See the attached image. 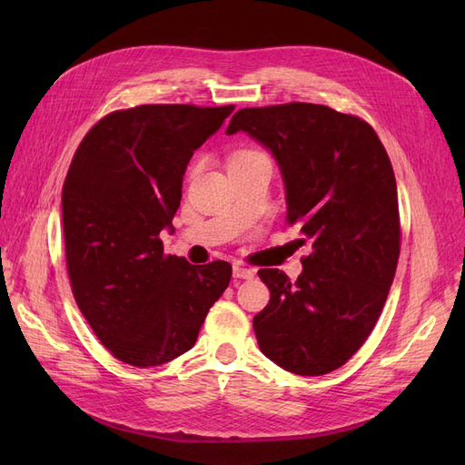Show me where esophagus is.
I'll return each instance as SVG.
<instances>
[{
	"instance_id": "1",
	"label": "esophagus",
	"mask_w": 465,
	"mask_h": 465,
	"mask_svg": "<svg viewBox=\"0 0 465 465\" xmlns=\"http://www.w3.org/2000/svg\"><path fill=\"white\" fill-rule=\"evenodd\" d=\"M232 275L236 279H252V277H254V270H250V267H244L241 263H236L232 267Z\"/></svg>"
}]
</instances>
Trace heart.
<instances>
[{
  "label": "heart",
  "mask_w": 465,
  "mask_h": 465,
  "mask_svg": "<svg viewBox=\"0 0 465 465\" xmlns=\"http://www.w3.org/2000/svg\"><path fill=\"white\" fill-rule=\"evenodd\" d=\"M248 153H250V151H241V153H236L234 157H241V154H248ZM234 157H232V159H234Z\"/></svg>",
  "instance_id": "heart-1"
}]
</instances>
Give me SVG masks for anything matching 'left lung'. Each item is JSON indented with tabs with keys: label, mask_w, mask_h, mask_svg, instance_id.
I'll list each match as a JSON object with an SVG mask.
<instances>
[{
	"label": "left lung",
	"mask_w": 465,
	"mask_h": 465,
	"mask_svg": "<svg viewBox=\"0 0 465 465\" xmlns=\"http://www.w3.org/2000/svg\"><path fill=\"white\" fill-rule=\"evenodd\" d=\"M236 132L272 151L287 223L312 242L297 281L258 272L272 294L254 316L260 351L292 374H328L367 341L396 275L401 234L390 157L372 125L323 104L242 108L227 128Z\"/></svg>",
	"instance_id": "left-lung-1"
}]
</instances>
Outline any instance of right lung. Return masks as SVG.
I'll use <instances>...</instances> for the list:
<instances>
[{
    "mask_svg": "<svg viewBox=\"0 0 465 465\" xmlns=\"http://www.w3.org/2000/svg\"><path fill=\"white\" fill-rule=\"evenodd\" d=\"M234 110L142 104L116 110L83 137L62 190L67 273L79 311L112 355L159 367L190 351L229 287V262L164 254L193 151Z\"/></svg>",
    "mask_w": 465,
    "mask_h": 465,
    "instance_id": "obj_1",
    "label": "right lung"
}]
</instances>
